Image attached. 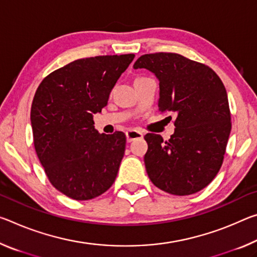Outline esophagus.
Listing matches in <instances>:
<instances>
[{"label":"esophagus","instance_id":"obj_1","mask_svg":"<svg viewBox=\"0 0 257 257\" xmlns=\"http://www.w3.org/2000/svg\"><path fill=\"white\" fill-rule=\"evenodd\" d=\"M125 137H127V142H129L130 143V142L138 140V138H143V134H142L141 132H137V130L130 129L127 133H125Z\"/></svg>","mask_w":257,"mask_h":257}]
</instances>
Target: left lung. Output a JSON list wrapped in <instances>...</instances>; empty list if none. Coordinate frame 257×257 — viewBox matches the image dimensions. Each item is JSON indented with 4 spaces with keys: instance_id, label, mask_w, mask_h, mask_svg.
Wrapping results in <instances>:
<instances>
[{
    "instance_id": "left-lung-1",
    "label": "left lung",
    "mask_w": 257,
    "mask_h": 257,
    "mask_svg": "<svg viewBox=\"0 0 257 257\" xmlns=\"http://www.w3.org/2000/svg\"><path fill=\"white\" fill-rule=\"evenodd\" d=\"M134 68H145L157 76L159 111L176 116L169 141L157 134L144 137L150 180L170 194L198 192L214 180L225 154L231 133L225 87L208 66L172 52L141 56Z\"/></svg>"
}]
</instances>
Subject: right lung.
I'll list each match as a JSON object with an SVG mask.
<instances>
[{"label": "right lung", "mask_w": 257, "mask_h": 257, "mask_svg": "<svg viewBox=\"0 0 257 257\" xmlns=\"http://www.w3.org/2000/svg\"><path fill=\"white\" fill-rule=\"evenodd\" d=\"M134 54L77 59L44 77L35 92L31 123L36 154L49 181L74 200H90L112 186L125 149V135L99 134L93 114Z\"/></svg>", "instance_id": "1"}]
</instances>
